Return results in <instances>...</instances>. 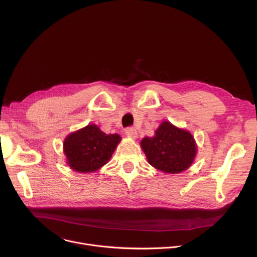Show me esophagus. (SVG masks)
Returning <instances> with one entry per match:
<instances>
[{
	"label": "esophagus",
	"instance_id": "esophagus-1",
	"mask_svg": "<svg viewBox=\"0 0 257 257\" xmlns=\"http://www.w3.org/2000/svg\"><path fill=\"white\" fill-rule=\"evenodd\" d=\"M125 133H126L127 136H129V137H131V138H133V139L137 138V131H136L135 128L129 127V128H127V129L125 130Z\"/></svg>",
	"mask_w": 257,
	"mask_h": 257
}]
</instances>
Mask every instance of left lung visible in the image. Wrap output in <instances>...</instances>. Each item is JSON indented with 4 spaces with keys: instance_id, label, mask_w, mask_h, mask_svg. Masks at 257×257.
<instances>
[{
    "instance_id": "obj_1",
    "label": "left lung",
    "mask_w": 257,
    "mask_h": 257,
    "mask_svg": "<svg viewBox=\"0 0 257 257\" xmlns=\"http://www.w3.org/2000/svg\"><path fill=\"white\" fill-rule=\"evenodd\" d=\"M141 149L150 165L165 174H179L193 164L197 145L192 134L169 121L161 123L153 137H144Z\"/></svg>"
}]
</instances>
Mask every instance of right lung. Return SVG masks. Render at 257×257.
I'll use <instances>...</instances> for the list:
<instances>
[{
	"mask_svg": "<svg viewBox=\"0 0 257 257\" xmlns=\"http://www.w3.org/2000/svg\"><path fill=\"white\" fill-rule=\"evenodd\" d=\"M121 136L105 134L94 124L70 133L64 140L66 163L73 171L92 173L99 170L112 158Z\"/></svg>",
	"mask_w": 257,
	"mask_h": 257,
	"instance_id": "1",
	"label": "right lung"
}]
</instances>
